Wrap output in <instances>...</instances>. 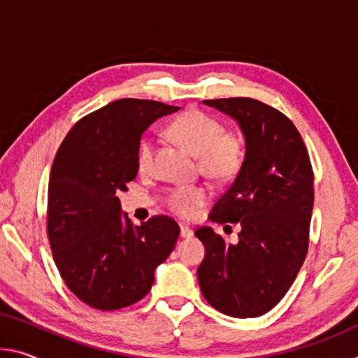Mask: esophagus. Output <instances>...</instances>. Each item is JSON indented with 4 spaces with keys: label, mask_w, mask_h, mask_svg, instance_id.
Masks as SVG:
<instances>
[{
    "label": "esophagus",
    "mask_w": 358,
    "mask_h": 358,
    "mask_svg": "<svg viewBox=\"0 0 358 358\" xmlns=\"http://www.w3.org/2000/svg\"><path fill=\"white\" fill-rule=\"evenodd\" d=\"M180 235L183 238H191L192 235H194V232H192V229H189L187 226H181L180 227Z\"/></svg>",
    "instance_id": "esophagus-1"
}]
</instances>
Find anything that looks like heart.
Here are the masks:
<instances>
[{"instance_id": "1", "label": "heart", "mask_w": 358, "mask_h": 358, "mask_svg": "<svg viewBox=\"0 0 358 358\" xmlns=\"http://www.w3.org/2000/svg\"><path fill=\"white\" fill-rule=\"evenodd\" d=\"M169 134L197 156L199 171L215 181H226L240 171L245 159L243 138L224 131L220 120L197 108H189L169 126ZM155 141L145 136L138 142L137 169L148 173L153 169ZM208 192L201 186L177 187L167 196V207L180 217H191L207 202Z\"/></svg>"}]
</instances>
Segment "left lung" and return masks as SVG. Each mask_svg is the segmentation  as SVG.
<instances>
[{
  "instance_id": "1",
  "label": "left lung",
  "mask_w": 358,
  "mask_h": 358,
  "mask_svg": "<svg viewBox=\"0 0 358 358\" xmlns=\"http://www.w3.org/2000/svg\"><path fill=\"white\" fill-rule=\"evenodd\" d=\"M203 104L237 121L246 153L208 216L238 224V243H229L208 226L196 230L205 246L199 286L222 314L257 317L286 295L306 257L314 202L310 155L292 121L275 107L251 98Z\"/></svg>"
}]
</instances>
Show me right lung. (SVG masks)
<instances>
[{
    "label": "right lung",
    "instance_id": "1",
    "mask_svg": "<svg viewBox=\"0 0 358 358\" xmlns=\"http://www.w3.org/2000/svg\"><path fill=\"white\" fill-rule=\"evenodd\" d=\"M180 107L118 99L88 113L59 145L48 180L47 234L53 260L77 299L101 311L142 300L180 227L159 215L132 226L117 192L137 177V148L151 123Z\"/></svg>",
    "mask_w": 358,
    "mask_h": 358
}]
</instances>
